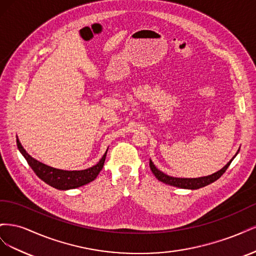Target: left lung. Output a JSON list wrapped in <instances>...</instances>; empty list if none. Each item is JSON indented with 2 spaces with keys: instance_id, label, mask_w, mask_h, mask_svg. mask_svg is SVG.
<instances>
[{
  "instance_id": "obj_1",
  "label": "left lung",
  "mask_w": 256,
  "mask_h": 256,
  "mask_svg": "<svg viewBox=\"0 0 256 256\" xmlns=\"http://www.w3.org/2000/svg\"><path fill=\"white\" fill-rule=\"evenodd\" d=\"M238 152H239V150H238ZM238 152H236V154H238ZM236 154L230 160V162H228L226 166H224L220 170V171L216 172L212 175L204 176V177H198V178H178V177L168 176V175L164 174V172H161L160 170H158L156 166H154V164H152V161L150 159V168L152 170V174L156 176L157 180L162 182H164V184H170V186H174V187H177V188L196 190V189H200L202 187H205V186L216 182V180H219V178L223 175V173L226 171V168L230 166V162L233 161V159L236 157Z\"/></svg>"
}]
</instances>
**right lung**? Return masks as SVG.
<instances>
[{
    "label": "right lung",
    "mask_w": 256,
    "mask_h": 256,
    "mask_svg": "<svg viewBox=\"0 0 256 256\" xmlns=\"http://www.w3.org/2000/svg\"><path fill=\"white\" fill-rule=\"evenodd\" d=\"M17 146L20 152L22 154V156L28 161V166L32 168L34 173L40 177L42 182L58 190H69L79 188L81 186H84L94 180L104 168L108 152L106 150L102 158L100 159L98 164H95L94 166L88 168L86 170H81V171H65V170H60L49 166L42 164V162L34 159L32 156H30L26 150L22 147L18 138Z\"/></svg>",
    "instance_id": "1"
}]
</instances>
